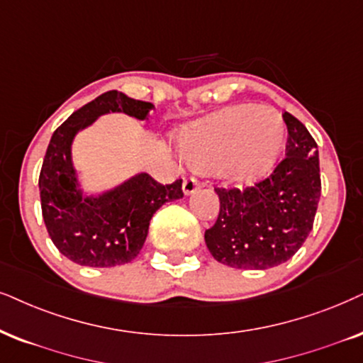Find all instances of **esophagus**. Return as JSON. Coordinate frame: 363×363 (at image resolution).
<instances>
[{"mask_svg": "<svg viewBox=\"0 0 363 363\" xmlns=\"http://www.w3.org/2000/svg\"><path fill=\"white\" fill-rule=\"evenodd\" d=\"M199 181L196 177H186L184 182H182V191H184L186 196H191L199 189Z\"/></svg>", "mask_w": 363, "mask_h": 363, "instance_id": "1", "label": "esophagus"}]
</instances>
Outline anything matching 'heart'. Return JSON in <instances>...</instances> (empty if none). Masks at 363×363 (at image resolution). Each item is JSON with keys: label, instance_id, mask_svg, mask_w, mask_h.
<instances>
[{"label": "heart", "instance_id": "b5f03b06", "mask_svg": "<svg viewBox=\"0 0 363 363\" xmlns=\"http://www.w3.org/2000/svg\"><path fill=\"white\" fill-rule=\"evenodd\" d=\"M286 135L281 113L241 104L226 107L181 130L179 150L192 167L219 174L236 186H250L274 167Z\"/></svg>", "mask_w": 363, "mask_h": 363}]
</instances>
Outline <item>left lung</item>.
I'll return each mask as SVG.
<instances>
[{
	"instance_id": "8db88e82",
	"label": "left lung",
	"mask_w": 363,
	"mask_h": 363,
	"mask_svg": "<svg viewBox=\"0 0 363 363\" xmlns=\"http://www.w3.org/2000/svg\"><path fill=\"white\" fill-rule=\"evenodd\" d=\"M286 157L263 181L246 189L216 187L219 216L206 229L209 253L238 269H268L291 258L311 228L322 194L316 142L284 112Z\"/></svg>"
}]
</instances>
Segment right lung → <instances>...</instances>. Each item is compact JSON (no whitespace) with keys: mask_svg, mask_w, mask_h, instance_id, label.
Here are the masks:
<instances>
[{"mask_svg":"<svg viewBox=\"0 0 363 363\" xmlns=\"http://www.w3.org/2000/svg\"><path fill=\"white\" fill-rule=\"evenodd\" d=\"M152 108L150 102L110 90L75 110L53 132L38 181L41 213L53 245L73 263L90 268L130 263L144 246L155 211L184 196L182 179L162 186L145 172L102 194L86 196L80 189L72 162L75 135L105 113L145 121Z\"/></svg>","mask_w":363,"mask_h":363,"instance_id":"obj_1","label":"right lung"}]
</instances>
